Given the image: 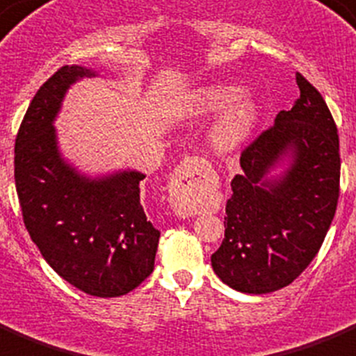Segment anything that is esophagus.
Wrapping results in <instances>:
<instances>
[{
    "label": "esophagus",
    "mask_w": 356,
    "mask_h": 356,
    "mask_svg": "<svg viewBox=\"0 0 356 356\" xmlns=\"http://www.w3.org/2000/svg\"><path fill=\"white\" fill-rule=\"evenodd\" d=\"M203 159L186 157L179 164L170 179V204L179 216H193L201 208V195L204 184Z\"/></svg>",
    "instance_id": "obj_1"
}]
</instances>
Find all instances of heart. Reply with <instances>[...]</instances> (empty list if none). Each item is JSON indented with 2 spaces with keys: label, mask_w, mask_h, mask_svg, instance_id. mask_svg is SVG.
I'll list each match as a JSON object with an SVG mask.
<instances>
[{
  "label": "heart",
  "mask_w": 356,
  "mask_h": 356,
  "mask_svg": "<svg viewBox=\"0 0 356 356\" xmlns=\"http://www.w3.org/2000/svg\"><path fill=\"white\" fill-rule=\"evenodd\" d=\"M236 91L238 89L232 83H207L184 95L179 106V115L186 118L203 117L225 106L210 129V140L219 152L238 148L250 135L258 117V104L252 95Z\"/></svg>",
  "instance_id": "1"
}]
</instances>
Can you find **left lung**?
<instances>
[{"mask_svg":"<svg viewBox=\"0 0 356 356\" xmlns=\"http://www.w3.org/2000/svg\"><path fill=\"white\" fill-rule=\"evenodd\" d=\"M296 83L293 108L280 111L273 128L241 153V172L232 179L212 267L239 293L267 294L293 283L318 254L337 212V126L300 73Z\"/></svg>","mask_w":356,"mask_h":356,"instance_id":"obj_1","label":"left lung"}]
</instances>
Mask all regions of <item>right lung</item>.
Wrapping results in <instances>:
<instances>
[{
	"instance_id": "1",
	"label": "right lung",
	"mask_w": 356,
	"mask_h": 356,
	"mask_svg": "<svg viewBox=\"0 0 356 356\" xmlns=\"http://www.w3.org/2000/svg\"><path fill=\"white\" fill-rule=\"evenodd\" d=\"M98 76L63 65L34 95L14 146V179L27 227L43 259L73 287L122 296L153 273L161 232L140 204L137 170L88 175L63 157L54 128L69 88Z\"/></svg>"
}]
</instances>
